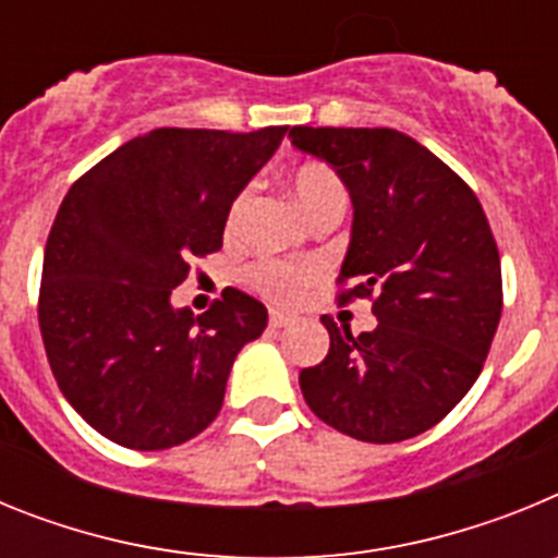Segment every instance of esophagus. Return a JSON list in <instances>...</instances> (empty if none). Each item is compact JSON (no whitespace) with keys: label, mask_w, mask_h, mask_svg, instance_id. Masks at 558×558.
I'll return each instance as SVG.
<instances>
[{"label":"esophagus","mask_w":558,"mask_h":558,"mask_svg":"<svg viewBox=\"0 0 558 558\" xmlns=\"http://www.w3.org/2000/svg\"><path fill=\"white\" fill-rule=\"evenodd\" d=\"M268 322L274 329H282V327H290V324H293V315L282 313V310H270Z\"/></svg>","instance_id":"1"}]
</instances>
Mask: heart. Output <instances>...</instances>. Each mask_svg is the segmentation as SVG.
<instances>
[{
    "label": "heart",
    "mask_w": 558,
    "mask_h": 558,
    "mask_svg": "<svg viewBox=\"0 0 558 558\" xmlns=\"http://www.w3.org/2000/svg\"><path fill=\"white\" fill-rule=\"evenodd\" d=\"M293 195L310 220L327 209H343L349 204V190L338 172L318 161H307L293 172ZM251 204V190H243L234 198L226 218V231L234 234L243 223ZM322 276L315 263H290V259H259L248 268L251 288L259 290L270 302H295L310 284Z\"/></svg>",
    "instance_id": "b5f03b06"
}]
</instances>
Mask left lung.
<instances>
[{"mask_svg": "<svg viewBox=\"0 0 558 558\" xmlns=\"http://www.w3.org/2000/svg\"><path fill=\"white\" fill-rule=\"evenodd\" d=\"M354 204L338 302L368 299L377 329L324 315L329 352L302 368L310 411L357 441L393 445L438 425L481 374L502 313L500 251L470 184L393 128L290 131Z\"/></svg>", "mask_w": 558, "mask_h": 558, "instance_id": "left-lung-1", "label": "left lung"}]
</instances>
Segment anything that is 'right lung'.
<instances>
[{
  "instance_id": "obj_1",
  "label": "right lung",
  "mask_w": 558,
  "mask_h": 558,
  "mask_svg": "<svg viewBox=\"0 0 558 558\" xmlns=\"http://www.w3.org/2000/svg\"><path fill=\"white\" fill-rule=\"evenodd\" d=\"M284 133L156 128L69 186L44 251L38 327L69 405L117 445H184L223 408L231 363L268 310L229 288L195 318L170 293L192 259L223 248L231 204Z\"/></svg>"
}]
</instances>
